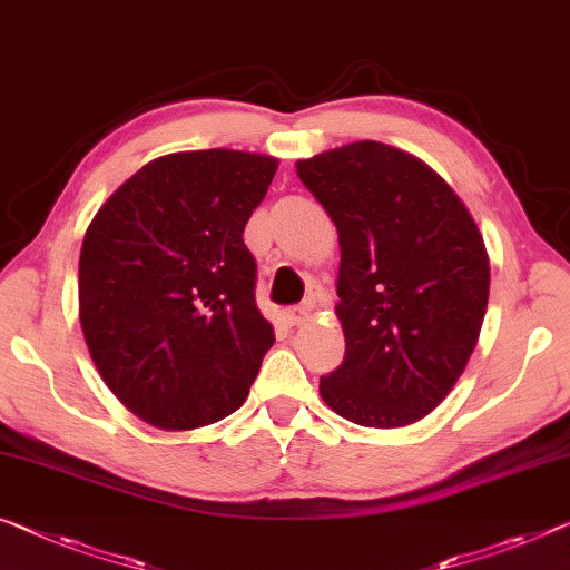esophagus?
<instances>
[{"label": "esophagus", "mask_w": 570, "mask_h": 570, "mask_svg": "<svg viewBox=\"0 0 570 570\" xmlns=\"http://www.w3.org/2000/svg\"><path fill=\"white\" fill-rule=\"evenodd\" d=\"M311 318V308L308 305H295V308H291L285 313V321L291 323V326H303L305 321Z\"/></svg>", "instance_id": "esophagus-1"}]
</instances>
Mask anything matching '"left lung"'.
Instances as JSON below:
<instances>
[{
  "label": "left lung",
  "mask_w": 570,
  "mask_h": 570,
  "mask_svg": "<svg viewBox=\"0 0 570 570\" xmlns=\"http://www.w3.org/2000/svg\"><path fill=\"white\" fill-rule=\"evenodd\" d=\"M336 224L346 354L321 397L364 428L417 423L474 352L489 301L484 239L463 200L410 153L364 139L297 160Z\"/></svg>",
  "instance_id": "1"
}]
</instances>
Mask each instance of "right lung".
Here are the masks:
<instances>
[{
	"instance_id": "add662e5",
	"label": "right lung",
	"mask_w": 570,
	"mask_h": 570,
	"mask_svg": "<svg viewBox=\"0 0 570 570\" xmlns=\"http://www.w3.org/2000/svg\"><path fill=\"white\" fill-rule=\"evenodd\" d=\"M277 160L173 153L114 190L83 236L78 311L107 387L145 423L190 431L247 400L273 326L242 234Z\"/></svg>"
}]
</instances>
